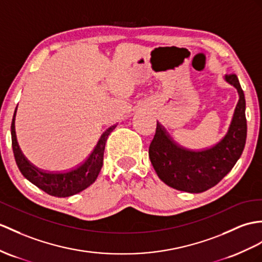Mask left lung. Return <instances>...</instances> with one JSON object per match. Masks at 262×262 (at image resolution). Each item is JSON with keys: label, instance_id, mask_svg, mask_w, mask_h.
Listing matches in <instances>:
<instances>
[{"label": "left lung", "instance_id": "1", "mask_svg": "<svg viewBox=\"0 0 262 262\" xmlns=\"http://www.w3.org/2000/svg\"><path fill=\"white\" fill-rule=\"evenodd\" d=\"M225 80L235 88L239 100L226 136L215 145L192 151L178 145L160 124L149 148V158L158 177L167 186L189 193H200L220 182L239 160L247 138L246 100L237 75Z\"/></svg>", "mask_w": 262, "mask_h": 262}]
</instances>
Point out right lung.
I'll return each instance as SVG.
<instances>
[{
    "instance_id": "right-lung-1",
    "label": "right lung",
    "mask_w": 262,
    "mask_h": 262,
    "mask_svg": "<svg viewBox=\"0 0 262 262\" xmlns=\"http://www.w3.org/2000/svg\"><path fill=\"white\" fill-rule=\"evenodd\" d=\"M16 110L17 106L15 107L11 124L12 148H13L17 168L21 171L25 179H28L34 186L43 190L44 192L57 198H67L80 193L81 191L90 187L97 180L102 165H103V155L106 139L110 133L116 129L117 125L110 126L101 136L97 146H95L91 155L78 168L67 172H47L37 169L33 164L30 163L28 159L23 156L20 146H18L15 133Z\"/></svg>"
}]
</instances>
